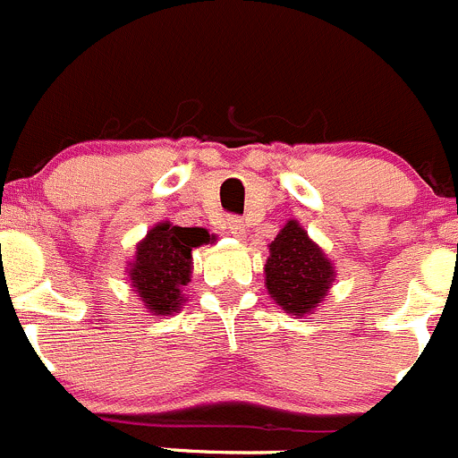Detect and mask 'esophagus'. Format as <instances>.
<instances>
[{
	"label": "esophagus",
	"mask_w": 458,
	"mask_h": 458,
	"mask_svg": "<svg viewBox=\"0 0 458 458\" xmlns=\"http://www.w3.org/2000/svg\"><path fill=\"white\" fill-rule=\"evenodd\" d=\"M225 229H227L229 233L238 240H242L244 235H247V227H244L242 220L235 218V216H229V218L225 220Z\"/></svg>",
	"instance_id": "esophagus-1"
}]
</instances>
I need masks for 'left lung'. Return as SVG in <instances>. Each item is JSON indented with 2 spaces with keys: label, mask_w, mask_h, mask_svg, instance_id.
<instances>
[{
  "label": "left lung",
  "mask_w": 458,
  "mask_h": 458,
  "mask_svg": "<svg viewBox=\"0 0 458 458\" xmlns=\"http://www.w3.org/2000/svg\"><path fill=\"white\" fill-rule=\"evenodd\" d=\"M334 276L332 260L296 220H289L269 244L265 265L267 292L287 314L298 318L311 314L327 296Z\"/></svg>",
  "instance_id": "8db88e82"
}]
</instances>
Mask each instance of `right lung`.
Segmentation results:
<instances>
[{
    "mask_svg": "<svg viewBox=\"0 0 458 458\" xmlns=\"http://www.w3.org/2000/svg\"><path fill=\"white\" fill-rule=\"evenodd\" d=\"M211 240L216 235L202 227L160 223L138 242L135 258L129 262V280L153 316H169L180 310L182 287L191 280V251Z\"/></svg>",
    "mask_w": 458,
    "mask_h": 458,
    "instance_id": "add662e5",
    "label": "right lung"
}]
</instances>
